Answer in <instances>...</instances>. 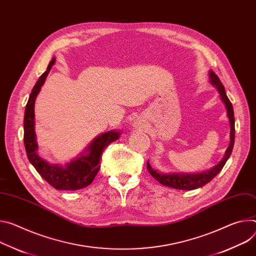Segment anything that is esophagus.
Returning a JSON list of instances; mask_svg holds the SVG:
<instances>
[{
	"label": "esophagus",
	"instance_id": "34e87169",
	"mask_svg": "<svg viewBox=\"0 0 256 256\" xmlns=\"http://www.w3.org/2000/svg\"><path fill=\"white\" fill-rule=\"evenodd\" d=\"M136 124H138V122H136Z\"/></svg>",
	"mask_w": 256,
	"mask_h": 256
}]
</instances>
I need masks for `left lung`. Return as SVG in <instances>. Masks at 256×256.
Masks as SVG:
<instances>
[{
    "instance_id": "left-lung-1",
    "label": "left lung",
    "mask_w": 256,
    "mask_h": 256,
    "mask_svg": "<svg viewBox=\"0 0 256 256\" xmlns=\"http://www.w3.org/2000/svg\"><path fill=\"white\" fill-rule=\"evenodd\" d=\"M209 82H210V84L214 86H216V90H218L220 99L224 103L226 108V114H228L230 126V145L224 153V158L218 166H216L212 170L200 172V174H161L155 170L154 168H152L149 161H147V168L150 174L160 184L168 186V187L178 189V190H194V189L203 187L204 184L210 182L222 170L226 162L228 161V159L232 154V151H233V147L235 143V118H234L233 105H232V103L230 102L226 94L224 86H222L218 76L212 70L209 72Z\"/></svg>"
}]
</instances>
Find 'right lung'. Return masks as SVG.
<instances>
[{"mask_svg":"<svg viewBox=\"0 0 256 256\" xmlns=\"http://www.w3.org/2000/svg\"><path fill=\"white\" fill-rule=\"evenodd\" d=\"M55 58L51 60L46 70L34 84L26 106L23 130L24 146L28 158L40 176L57 190L76 191L90 184L100 170V159L104 149L120 136V130H109L97 136L80 157L65 166L50 164L38 154V143L34 132V102L47 76L49 74Z\"/></svg>","mask_w":256,"mask_h":256,"instance_id":"right-lung-1","label":"right lung"}]
</instances>
